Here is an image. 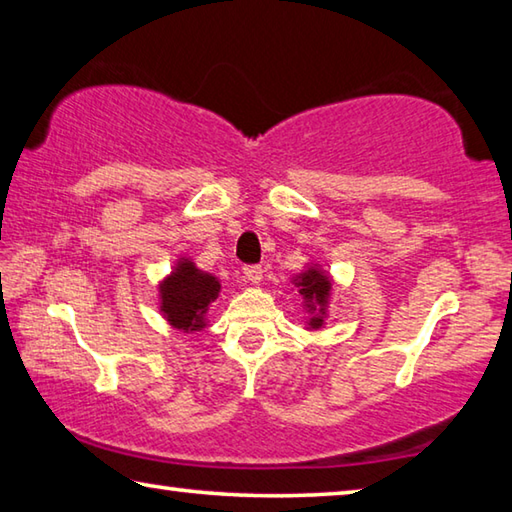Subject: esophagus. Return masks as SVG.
I'll list each match as a JSON object with an SVG mask.
<instances>
[{
  "label": "esophagus",
  "instance_id": "esophagus-1",
  "mask_svg": "<svg viewBox=\"0 0 512 512\" xmlns=\"http://www.w3.org/2000/svg\"><path fill=\"white\" fill-rule=\"evenodd\" d=\"M244 277H246L250 284H262V280H264L262 266H246L244 268Z\"/></svg>",
  "mask_w": 512,
  "mask_h": 512
}]
</instances>
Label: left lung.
Wrapping results in <instances>:
<instances>
[{
  "label": "left lung",
  "mask_w": 512,
  "mask_h": 512,
  "mask_svg": "<svg viewBox=\"0 0 512 512\" xmlns=\"http://www.w3.org/2000/svg\"><path fill=\"white\" fill-rule=\"evenodd\" d=\"M293 284L297 286V291H300L304 300V306L311 313L309 329H320L324 324V318H327V304L331 295L329 275L320 271L318 264H313L306 268L304 273L297 275Z\"/></svg>",
  "instance_id": "8db88e82"
}]
</instances>
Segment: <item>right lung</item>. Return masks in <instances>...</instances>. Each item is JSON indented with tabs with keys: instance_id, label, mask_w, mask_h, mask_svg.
<instances>
[{
	"instance_id": "right-lung-1",
	"label": "right lung",
	"mask_w": 512,
	"mask_h": 512,
	"mask_svg": "<svg viewBox=\"0 0 512 512\" xmlns=\"http://www.w3.org/2000/svg\"><path fill=\"white\" fill-rule=\"evenodd\" d=\"M221 284L215 275L199 271L194 262L181 257L174 271L159 286L161 313L174 329L183 333L206 327V313L217 300Z\"/></svg>"
}]
</instances>
